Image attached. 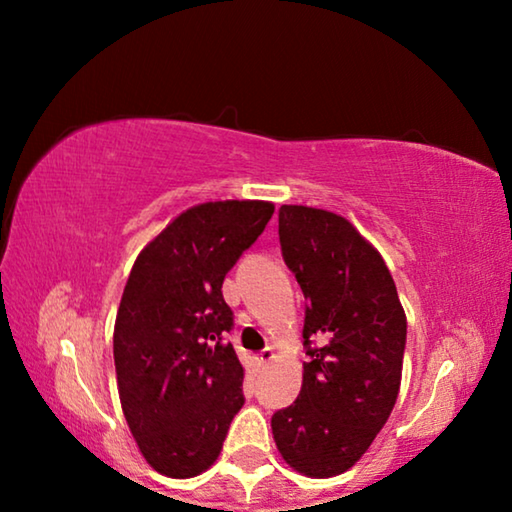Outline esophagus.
Masks as SVG:
<instances>
[{
	"label": "esophagus",
	"mask_w": 512,
	"mask_h": 512,
	"mask_svg": "<svg viewBox=\"0 0 512 512\" xmlns=\"http://www.w3.org/2000/svg\"><path fill=\"white\" fill-rule=\"evenodd\" d=\"M273 357H275V354H273V350L271 348H264L262 352H259L257 354V366H266V363H271L273 361Z\"/></svg>",
	"instance_id": "34e87169"
}]
</instances>
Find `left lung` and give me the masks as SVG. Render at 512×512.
Returning <instances> with one entry per match:
<instances>
[{"label": "left lung", "mask_w": 512, "mask_h": 512, "mask_svg": "<svg viewBox=\"0 0 512 512\" xmlns=\"http://www.w3.org/2000/svg\"><path fill=\"white\" fill-rule=\"evenodd\" d=\"M284 264L305 293L298 400L273 413L284 461L316 479L359 461L391 415L402 381L406 316L384 259L343 216L280 207Z\"/></svg>", "instance_id": "8db88e82"}]
</instances>
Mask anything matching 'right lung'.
Listing matches in <instances>:
<instances>
[{
  "label": "right lung",
  "instance_id": "add662e5",
  "mask_svg": "<svg viewBox=\"0 0 512 512\" xmlns=\"http://www.w3.org/2000/svg\"><path fill=\"white\" fill-rule=\"evenodd\" d=\"M273 203L196 205L171 221L128 275L115 320L119 400L155 472L187 479L221 454L244 406V368L225 341L223 280L262 235Z\"/></svg>",
  "mask_w": 512,
  "mask_h": 512
}]
</instances>
